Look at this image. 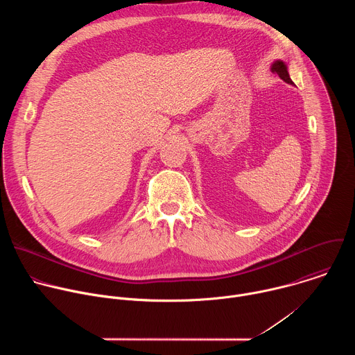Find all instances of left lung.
Here are the masks:
<instances>
[{
  "label": "left lung",
  "instance_id": "left-lung-1",
  "mask_svg": "<svg viewBox=\"0 0 355 355\" xmlns=\"http://www.w3.org/2000/svg\"><path fill=\"white\" fill-rule=\"evenodd\" d=\"M271 70L275 71V73L281 77V80H284L285 83L293 85V81L291 80L289 73H288V66H286L282 60H275V62L271 64Z\"/></svg>",
  "mask_w": 355,
  "mask_h": 355
}]
</instances>
